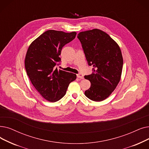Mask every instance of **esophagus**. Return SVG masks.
<instances>
[{"label": "esophagus", "mask_w": 149, "mask_h": 149, "mask_svg": "<svg viewBox=\"0 0 149 149\" xmlns=\"http://www.w3.org/2000/svg\"><path fill=\"white\" fill-rule=\"evenodd\" d=\"M77 77H78V78L80 79H83L84 78L83 75L82 74H80V73H79V74H77Z\"/></svg>", "instance_id": "1"}]
</instances>
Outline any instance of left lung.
Here are the masks:
<instances>
[{
  "label": "left lung",
  "mask_w": 149,
  "mask_h": 149,
  "mask_svg": "<svg viewBox=\"0 0 149 149\" xmlns=\"http://www.w3.org/2000/svg\"><path fill=\"white\" fill-rule=\"evenodd\" d=\"M80 40L93 74L85 75L91 87L85 92L90 100L100 102L107 99L118 85L122 74L123 58L119 46L105 32L99 29L81 31Z\"/></svg>",
  "instance_id": "1"
}]
</instances>
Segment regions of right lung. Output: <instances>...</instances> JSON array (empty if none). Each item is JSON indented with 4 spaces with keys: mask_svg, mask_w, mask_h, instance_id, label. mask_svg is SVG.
I'll use <instances>...</instances> for the list:
<instances>
[{
    "mask_svg": "<svg viewBox=\"0 0 149 149\" xmlns=\"http://www.w3.org/2000/svg\"><path fill=\"white\" fill-rule=\"evenodd\" d=\"M77 33H65L50 30L31 42L25 59L27 75L42 97L55 102L66 94L70 82L76 79L75 74L55 68L61 62L62 48L72 41Z\"/></svg>",
    "mask_w": 149,
    "mask_h": 149,
    "instance_id": "add662e5",
    "label": "right lung"
}]
</instances>
